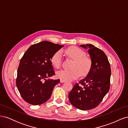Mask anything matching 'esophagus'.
Returning <instances> with one entry per match:
<instances>
[{
	"label": "esophagus",
	"instance_id": "obj_1",
	"mask_svg": "<svg viewBox=\"0 0 128 128\" xmlns=\"http://www.w3.org/2000/svg\"><path fill=\"white\" fill-rule=\"evenodd\" d=\"M60 83H64V82H65L66 81L65 80H60Z\"/></svg>",
	"mask_w": 128,
	"mask_h": 128
}]
</instances>
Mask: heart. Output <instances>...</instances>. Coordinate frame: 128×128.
<instances>
[{"label":"heart","instance_id":"1","mask_svg":"<svg viewBox=\"0 0 128 128\" xmlns=\"http://www.w3.org/2000/svg\"><path fill=\"white\" fill-rule=\"evenodd\" d=\"M65 53L68 57L74 60L72 64V69L70 70H61L58 72L56 76L64 80H72L78 78L80 74L86 75L92 67V61L90 58L86 56L83 50L72 46L65 50ZM51 63L56 68L60 67L62 62V53L58 51L53 54L51 58Z\"/></svg>","mask_w":128,"mask_h":128}]
</instances>
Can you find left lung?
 Listing matches in <instances>:
<instances>
[{"label":"left lung","instance_id":"8db88e82","mask_svg":"<svg viewBox=\"0 0 128 128\" xmlns=\"http://www.w3.org/2000/svg\"><path fill=\"white\" fill-rule=\"evenodd\" d=\"M88 49L92 67L86 78L74 85L69 92L70 103L79 110L94 108L102 102L110 90L111 69L105 53L92 44L80 45Z\"/></svg>","mask_w":128,"mask_h":128}]
</instances>
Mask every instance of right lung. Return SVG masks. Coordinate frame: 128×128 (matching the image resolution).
<instances>
[{
	"label": "right lung",
	"mask_w": 128,
	"mask_h": 128,
	"mask_svg": "<svg viewBox=\"0 0 128 128\" xmlns=\"http://www.w3.org/2000/svg\"><path fill=\"white\" fill-rule=\"evenodd\" d=\"M63 46L42 41L30 46L24 53L18 69L16 84L26 102L39 105L51 97L54 87L60 82V80H46L55 74L51 58Z\"/></svg>",
	"instance_id": "obj_1"
}]
</instances>
